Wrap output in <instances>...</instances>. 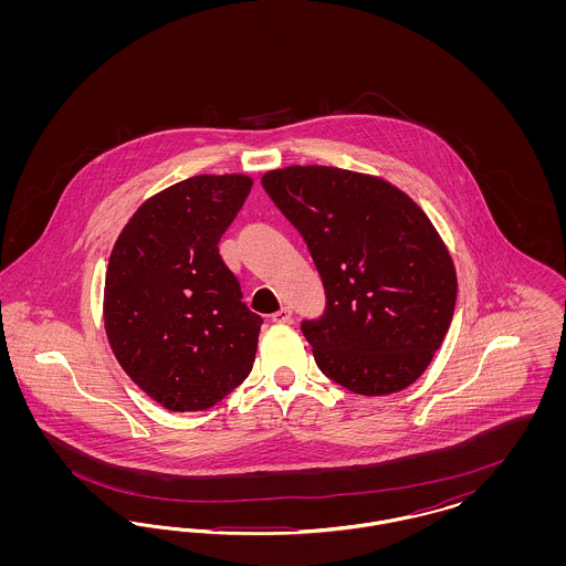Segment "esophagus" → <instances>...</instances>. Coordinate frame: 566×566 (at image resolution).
Returning a JSON list of instances; mask_svg holds the SVG:
<instances>
[{"instance_id":"esophagus-1","label":"esophagus","mask_w":566,"mask_h":566,"mask_svg":"<svg viewBox=\"0 0 566 566\" xmlns=\"http://www.w3.org/2000/svg\"><path fill=\"white\" fill-rule=\"evenodd\" d=\"M271 321L277 324L291 323L293 321V310L291 307H282L275 314H271Z\"/></svg>"}]
</instances>
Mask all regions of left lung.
Returning <instances> with one entry per match:
<instances>
[{"label":"left lung","mask_w":566,"mask_h":566,"mask_svg":"<svg viewBox=\"0 0 566 566\" xmlns=\"http://www.w3.org/2000/svg\"><path fill=\"white\" fill-rule=\"evenodd\" d=\"M307 243L326 307L301 331L324 376L356 395H392L431 365L457 305L452 256L429 216L390 182L324 165L263 176Z\"/></svg>","instance_id":"obj_1"}]
</instances>
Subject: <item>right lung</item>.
Masks as SVG:
<instances>
[{
  "label": "right lung",
  "instance_id": "1",
  "mask_svg": "<svg viewBox=\"0 0 566 566\" xmlns=\"http://www.w3.org/2000/svg\"><path fill=\"white\" fill-rule=\"evenodd\" d=\"M252 178L195 176L137 208L109 254L104 323L125 374L171 411L222 401L250 374L263 318L218 242Z\"/></svg>",
  "mask_w": 566,
  "mask_h": 566
}]
</instances>
